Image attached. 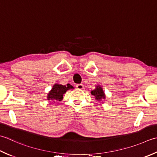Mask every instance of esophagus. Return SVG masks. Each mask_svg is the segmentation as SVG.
Here are the masks:
<instances>
[{
    "label": "esophagus",
    "mask_w": 157,
    "mask_h": 157,
    "mask_svg": "<svg viewBox=\"0 0 157 157\" xmlns=\"http://www.w3.org/2000/svg\"><path fill=\"white\" fill-rule=\"evenodd\" d=\"M76 88L79 89V90H82V89L84 88V86L82 84H77L76 85Z\"/></svg>",
    "instance_id": "34e87169"
}]
</instances>
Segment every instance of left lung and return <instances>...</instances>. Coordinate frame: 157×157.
<instances>
[{"instance_id":"8db88e82","label":"left lung","mask_w":157,"mask_h":157,"mask_svg":"<svg viewBox=\"0 0 157 157\" xmlns=\"http://www.w3.org/2000/svg\"><path fill=\"white\" fill-rule=\"evenodd\" d=\"M91 94L95 97V99L97 101H101L105 99V95L103 90V88L100 86H97L94 90L91 91Z\"/></svg>"}]
</instances>
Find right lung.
I'll use <instances>...</instances> for the list:
<instances>
[{
    "mask_svg": "<svg viewBox=\"0 0 157 157\" xmlns=\"http://www.w3.org/2000/svg\"><path fill=\"white\" fill-rule=\"evenodd\" d=\"M73 88H74L73 86L69 84H67V85H61L58 84H54L52 90L48 94V100L52 101L54 102L56 101H60L63 99V94L68 90Z\"/></svg>",
    "mask_w": 157,
    "mask_h": 157,
    "instance_id": "right-lung-1",
    "label": "right lung"
}]
</instances>
